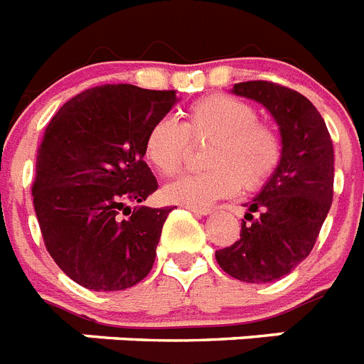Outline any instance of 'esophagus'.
Returning a JSON list of instances; mask_svg holds the SVG:
<instances>
[{"label": "esophagus", "instance_id": "1", "mask_svg": "<svg viewBox=\"0 0 364 364\" xmlns=\"http://www.w3.org/2000/svg\"><path fill=\"white\" fill-rule=\"evenodd\" d=\"M189 212H193V214H199V215H210L212 214V210L210 208H203V206H186Z\"/></svg>", "mask_w": 364, "mask_h": 364}]
</instances>
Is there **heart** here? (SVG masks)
<instances>
[{
    "label": "heart",
    "instance_id": "b5f03b06",
    "mask_svg": "<svg viewBox=\"0 0 364 364\" xmlns=\"http://www.w3.org/2000/svg\"><path fill=\"white\" fill-rule=\"evenodd\" d=\"M193 139H214L206 154L204 173H191L164 188L169 203L206 206L238 189H258L281 164L283 141L273 126L258 121L251 104L229 95H210L193 102L186 122L160 119L145 137V156L156 171L169 176L180 171Z\"/></svg>",
    "mask_w": 364,
    "mask_h": 364
}]
</instances>
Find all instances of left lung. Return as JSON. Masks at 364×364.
Listing matches in <instances>:
<instances>
[{"label": "left lung", "instance_id": "left-lung-1", "mask_svg": "<svg viewBox=\"0 0 364 364\" xmlns=\"http://www.w3.org/2000/svg\"><path fill=\"white\" fill-rule=\"evenodd\" d=\"M232 92L262 104L277 122L283 156L262 189L245 203L240 240L215 251L225 273L273 283L305 260L333 200L335 152L322 115L309 98L269 81H243Z\"/></svg>", "mask_w": 364, "mask_h": 364}]
</instances>
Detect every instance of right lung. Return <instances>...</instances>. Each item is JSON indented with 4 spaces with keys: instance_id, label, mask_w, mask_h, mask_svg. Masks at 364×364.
Segmentation results:
<instances>
[{
    "instance_id": "add662e5",
    "label": "right lung",
    "mask_w": 364,
    "mask_h": 364,
    "mask_svg": "<svg viewBox=\"0 0 364 364\" xmlns=\"http://www.w3.org/2000/svg\"><path fill=\"white\" fill-rule=\"evenodd\" d=\"M178 98L119 83L87 89L57 111L37 150L33 204L48 253L95 292L146 277L173 208L139 203L158 189L146 132Z\"/></svg>"
}]
</instances>
